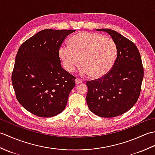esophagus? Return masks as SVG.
I'll use <instances>...</instances> for the list:
<instances>
[{"mask_svg": "<svg viewBox=\"0 0 155 155\" xmlns=\"http://www.w3.org/2000/svg\"><path fill=\"white\" fill-rule=\"evenodd\" d=\"M81 83H83V81L79 79V78H77V79L75 80V83H76V84H77V85Z\"/></svg>", "mask_w": 155, "mask_h": 155, "instance_id": "1", "label": "esophagus"}]
</instances>
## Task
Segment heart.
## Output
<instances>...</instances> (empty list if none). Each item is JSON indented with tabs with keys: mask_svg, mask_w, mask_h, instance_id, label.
Listing matches in <instances>:
<instances>
[{
	"mask_svg": "<svg viewBox=\"0 0 155 155\" xmlns=\"http://www.w3.org/2000/svg\"><path fill=\"white\" fill-rule=\"evenodd\" d=\"M63 67L73 72L83 64L82 76L103 77L113 67L117 47L113 39L103 35L83 32L72 37L71 45H62L58 51Z\"/></svg>",
	"mask_w": 155,
	"mask_h": 155,
	"instance_id": "obj_1",
	"label": "heart"
}]
</instances>
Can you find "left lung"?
I'll list each match as a JSON object with an SVG mask.
<instances>
[{
  "label": "left lung",
  "instance_id": "1",
  "mask_svg": "<svg viewBox=\"0 0 155 155\" xmlns=\"http://www.w3.org/2000/svg\"><path fill=\"white\" fill-rule=\"evenodd\" d=\"M110 35L116 43L117 57L113 68L97 80L87 81V103L98 116L112 118L126 113L139 97L144 71L136 45L117 31L97 29Z\"/></svg>",
  "mask_w": 155,
  "mask_h": 155
}]
</instances>
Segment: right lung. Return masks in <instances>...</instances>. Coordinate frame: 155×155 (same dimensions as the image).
<instances>
[{
  "label": "right lung",
  "mask_w": 155,
  "mask_h": 155,
  "mask_svg": "<svg viewBox=\"0 0 155 155\" xmlns=\"http://www.w3.org/2000/svg\"><path fill=\"white\" fill-rule=\"evenodd\" d=\"M75 30L45 29L20 47L12 83L19 103L32 114L52 117L64 110L75 77L62 68L58 51Z\"/></svg>",
  "instance_id": "right-lung-1"
}]
</instances>
